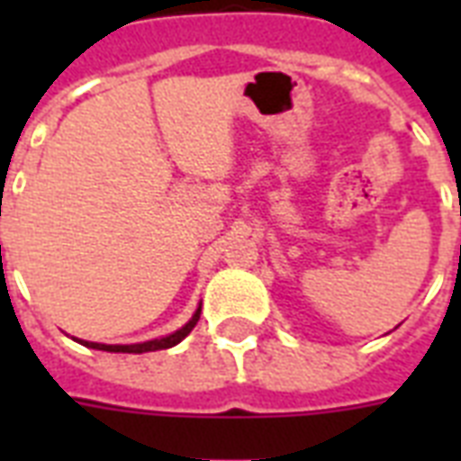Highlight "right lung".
<instances>
[{"instance_id":"add662e5","label":"right lung","mask_w":461,"mask_h":461,"mask_svg":"<svg viewBox=\"0 0 461 461\" xmlns=\"http://www.w3.org/2000/svg\"><path fill=\"white\" fill-rule=\"evenodd\" d=\"M198 318H201V308L195 311L194 318L184 325L181 330H176V332H172V335L167 337H159V339H150V342H140V344H97V342H83V339H78V342L83 344V347H90V349H103V351H119V354H143V351H158V349H169V347H174V344H179L184 337L191 332V330L195 328V322H198Z\"/></svg>"}]
</instances>
